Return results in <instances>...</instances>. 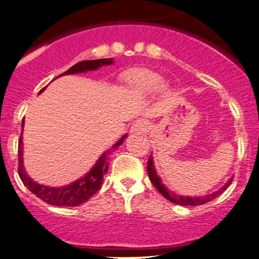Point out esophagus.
<instances>
[{"label":"esophagus","mask_w":259,"mask_h":259,"mask_svg":"<svg viewBox=\"0 0 259 259\" xmlns=\"http://www.w3.org/2000/svg\"><path fill=\"white\" fill-rule=\"evenodd\" d=\"M147 127V122L144 119H139L137 121L133 122V125L131 126L130 132L132 134H142L144 131L146 130Z\"/></svg>","instance_id":"esophagus-1"}]
</instances>
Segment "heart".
I'll return each instance as SVG.
<instances>
[{
	"label": "heart",
	"mask_w": 259,
	"mask_h": 259,
	"mask_svg": "<svg viewBox=\"0 0 259 259\" xmlns=\"http://www.w3.org/2000/svg\"><path fill=\"white\" fill-rule=\"evenodd\" d=\"M125 82L133 93L139 95L153 94L157 90L165 89V85L162 86L163 78L159 73L149 69H134L125 75Z\"/></svg>",
	"instance_id": "obj_1"
}]
</instances>
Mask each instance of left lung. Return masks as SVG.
<instances>
[{
  "instance_id": "left-lung-1",
  "label": "left lung",
  "mask_w": 259,
  "mask_h": 259,
  "mask_svg": "<svg viewBox=\"0 0 259 259\" xmlns=\"http://www.w3.org/2000/svg\"><path fill=\"white\" fill-rule=\"evenodd\" d=\"M147 174H149V177H150L151 182H152L153 186L156 187V189L158 190L159 193L162 194L164 197H165V199H167L169 201H171V202H174V203H176V204H181V206H200V204L209 202V201L214 200V199H215V197L219 196L220 194H223L224 191L227 189L228 186H230V184L232 183V179H230L226 183H225V186L221 187L219 190L214 191V193L208 194V195H204V196H199V197L181 196V195H177V194L172 193V191H170L162 183V181H160V179L158 177V175H157V172H156V169H154L152 156H150L149 162H147Z\"/></svg>"
}]
</instances>
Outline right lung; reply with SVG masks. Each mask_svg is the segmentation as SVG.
<instances>
[{"label": "right lung", "instance_id": "1", "mask_svg": "<svg viewBox=\"0 0 259 259\" xmlns=\"http://www.w3.org/2000/svg\"><path fill=\"white\" fill-rule=\"evenodd\" d=\"M110 64H113V58L83 60V62L75 64V65L71 66V68L68 70V71L62 73L60 76L93 71V70L99 69L101 66L110 65ZM45 88L40 90V93H42L44 90H45ZM22 128H23V122H22ZM126 137L127 136L125 134V136H123L121 139L115 144V145H113V149H116V147L121 145ZM109 151H107V152L103 153L102 156L97 159V162L95 163V165L92 167V170H90L88 174H85L83 177H80L79 180L68 184V186L59 187V188L46 187L34 182V181H33L31 177L26 174L25 167H23V160H22V132H21V136H20V139H19V149H18L19 176L20 179H21L22 183L27 187V189H29V191H32L36 197L41 199L44 202L52 204V206H65V207L79 206V204L87 202V201H88L94 194L99 191L101 186H102L103 176H105L107 171H108Z\"/></svg>", "mask_w": 259, "mask_h": 259}]
</instances>
